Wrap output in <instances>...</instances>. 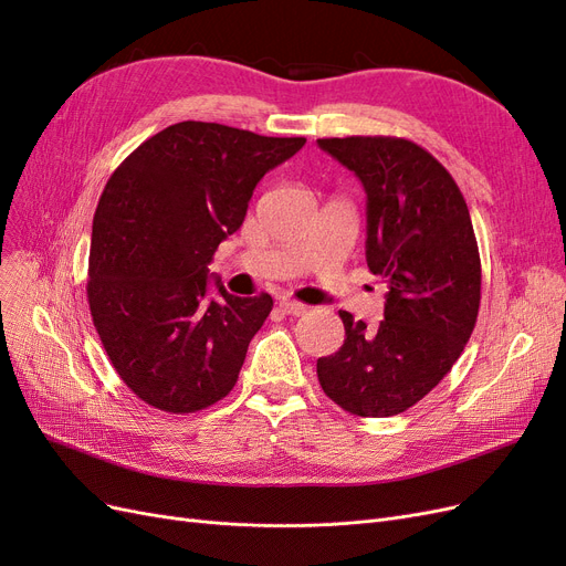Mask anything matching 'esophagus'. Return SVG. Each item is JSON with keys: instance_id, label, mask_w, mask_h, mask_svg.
Segmentation results:
<instances>
[{"instance_id": "obj_1", "label": "esophagus", "mask_w": 566, "mask_h": 566, "mask_svg": "<svg viewBox=\"0 0 566 566\" xmlns=\"http://www.w3.org/2000/svg\"><path fill=\"white\" fill-rule=\"evenodd\" d=\"M279 306H281V312L287 316H304L306 314V306L295 300H283Z\"/></svg>"}]
</instances>
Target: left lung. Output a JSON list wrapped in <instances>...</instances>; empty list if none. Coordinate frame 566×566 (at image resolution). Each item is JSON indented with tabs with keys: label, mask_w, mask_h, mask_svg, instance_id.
I'll list each match as a JSON object with an SVG mask.
<instances>
[{
	"label": "left lung",
	"mask_w": 566,
	"mask_h": 566,
	"mask_svg": "<svg viewBox=\"0 0 566 566\" xmlns=\"http://www.w3.org/2000/svg\"><path fill=\"white\" fill-rule=\"evenodd\" d=\"M318 146L361 179L366 262L387 283L375 328L339 312L345 345L318 358V382L352 416H399L443 380L474 331L482 262L468 202L449 169L401 136Z\"/></svg>",
	"instance_id": "1"
}]
</instances>
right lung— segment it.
Wrapping results in <instances>:
<instances>
[{
	"mask_svg": "<svg viewBox=\"0 0 566 566\" xmlns=\"http://www.w3.org/2000/svg\"><path fill=\"white\" fill-rule=\"evenodd\" d=\"M304 136L169 125L111 175L92 227L87 300L113 368L144 403L196 413L221 401L273 300L208 295V264L241 229L256 181Z\"/></svg>",
	"mask_w": 566,
	"mask_h": 566,
	"instance_id": "obj_1",
	"label": "right lung"
}]
</instances>
